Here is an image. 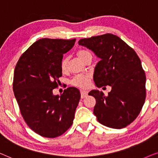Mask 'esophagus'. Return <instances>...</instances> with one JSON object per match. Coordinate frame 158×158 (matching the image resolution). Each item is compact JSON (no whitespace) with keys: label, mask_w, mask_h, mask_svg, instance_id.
<instances>
[{"label":"esophagus","mask_w":158,"mask_h":158,"mask_svg":"<svg viewBox=\"0 0 158 158\" xmlns=\"http://www.w3.org/2000/svg\"><path fill=\"white\" fill-rule=\"evenodd\" d=\"M81 98H85L87 96V92L84 91V90H81Z\"/></svg>","instance_id":"1"}]
</instances>
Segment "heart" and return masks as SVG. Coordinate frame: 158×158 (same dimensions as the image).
<instances>
[{
	"label": "heart",
	"mask_w": 158,
	"mask_h": 158,
	"mask_svg": "<svg viewBox=\"0 0 158 158\" xmlns=\"http://www.w3.org/2000/svg\"><path fill=\"white\" fill-rule=\"evenodd\" d=\"M77 56L83 62H85L88 58L92 57L91 53L88 50L85 49L78 50L77 52ZM67 64H68V58H63L61 61H60V69L63 71L66 70ZM89 81L90 77L89 75H78L76 76L71 81V84L75 87L85 89L89 86Z\"/></svg>",
	"instance_id": "obj_1"
}]
</instances>
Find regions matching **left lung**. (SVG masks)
<instances>
[{"mask_svg":"<svg viewBox=\"0 0 158 158\" xmlns=\"http://www.w3.org/2000/svg\"><path fill=\"white\" fill-rule=\"evenodd\" d=\"M79 44L100 58L93 77L97 87H112L107 96L99 90L89 92L96 100L97 119L113 129L127 127L139 114L146 98V76L137 54L113 34L81 39Z\"/></svg>","mask_w":158,"mask_h":158,"instance_id":"left-lung-1","label":"left lung"}]
</instances>
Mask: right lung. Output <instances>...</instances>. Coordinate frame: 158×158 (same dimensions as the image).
<instances>
[{
	"instance_id": "obj_1",
	"label": "right lung",
	"mask_w": 158,
	"mask_h": 158,
	"mask_svg": "<svg viewBox=\"0 0 158 158\" xmlns=\"http://www.w3.org/2000/svg\"><path fill=\"white\" fill-rule=\"evenodd\" d=\"M76 39L43 38L23 53L14 70L13 89L21 114L30 129L44 137H58L72 125L81 95L76 87H68L54 95L62 76L64 54Z\"/></svg>"
}]
</instances>
